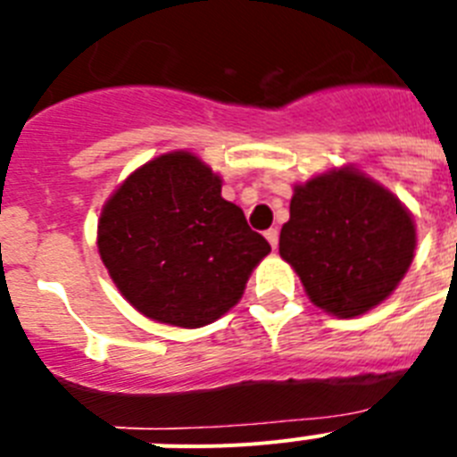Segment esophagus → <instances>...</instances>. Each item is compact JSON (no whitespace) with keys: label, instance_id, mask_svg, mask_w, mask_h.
<instances>
[{"label":"esophagus","instance_id":"obj_1","mask_svg":"<svg viewBox=\"0 0 457 457\" xmlns=\"http://www.w3.org/2000/svg\"><path fill=\"white\" fill-rule=\"evenodd\" d=\"M265 237H268V242L272 245V249L278 247V231H277V228H268V231H265Z\"/></svg>","mask_w":457,"mask_h":457}]
</instances>
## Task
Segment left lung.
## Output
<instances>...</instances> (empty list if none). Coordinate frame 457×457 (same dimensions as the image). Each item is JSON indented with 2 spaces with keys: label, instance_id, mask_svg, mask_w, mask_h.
Listing matches in <instances>:
<instances>
[{
  "label": "left lung",
  "instance_id": "1",
  "mask_svg": "<svg viewBox=\"0 0 457 457\" xmlns=\"http://www.w3.org/2000/svg\"><path fill=\"white\" fill-rule=\"evenodd\" d=\"M417 228L398 196L354 167L295 185L278 253L309 300L338 318L361 316L401 284Z\"/></svg>",
  "mask_w": 457,
  "mask_h": 457
}]
</instances>
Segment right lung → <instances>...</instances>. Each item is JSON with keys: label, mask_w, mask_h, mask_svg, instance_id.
Segmentation results:
<instances>
[{"label": "right lung", "mask_w": 457, "mask_h": 457, "mask_svg": "<svg viewBox=\"0 0 457 457\" xmlns=\"http://www.w3.org/2000/svg\"><path fill=\"white\" fill-rule=\"evenodd\" d=\"M98 252L139 313L194 329L237 304L270 245L221 199V179L208 164L173 151L132 171L109 196Z\"/></svg>", "instance_id": "obj_1"}]
</instances>
